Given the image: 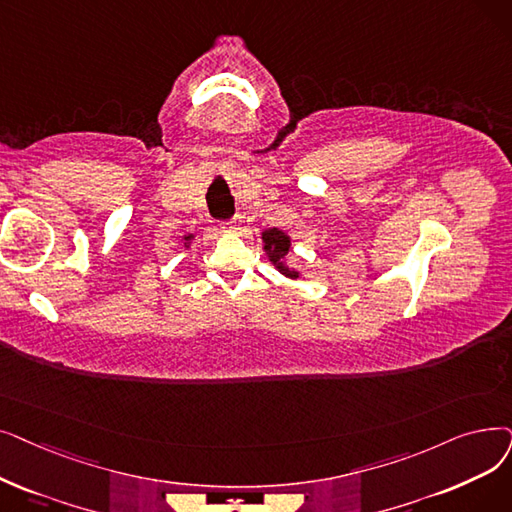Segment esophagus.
I'll return each mask as SVG.
<instances>
[{"label":"esophagus","mask_w":512,"mask_h":512,"mask_svg":"<svg viewBox=\"0 0 512 512\" xmlns=\"http://www.w3.org/2000/svg\"><path fill=\"white\" fill-rule=\"evenodd\" d=\"M238 217H232V219H228V221H224V224H221V230L224 232H236L238 230Z\"/></svg>","instance_id":"34e87169"}]
</instances>
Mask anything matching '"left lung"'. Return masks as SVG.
Instances as JSON below:
<instances>
[{"label": "left lung", "mask_w": 512, "mask_h": 512, "mask_svg": "<svg viewBox=\"0 0 512 512\" xmlns=\"http://www.w3.org/2000/svg\"><path fill=\"white\" fill-rule=\"evenodd\" d=\"M261 240H263V251L268 253L270 261L276 265V270L280 274H284L286 278H299V272H295L293 268L286 265V257H288V249H291V238H288L286 232L278 230V228H270L261 232Z\"/></svg>", "instance_id": "8db88e82"}]
</instances>
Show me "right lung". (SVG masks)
I'll list each match as a JSON object with an SVG mask.
<instances>
[{
  "mask_svg": "<svg viewBox=\"0 0 512 512\" xmlns=\"http://www.w3.org/2000/svg\"><path fill=\"white\" fill-rule=\"evenodd\" d=\"M190 240H194V234H186V236H184V247H186V249L190 247Z\"/></svg>",
  "mask_w": 512,
  "mask_h": 512,
  "instance_id": "right-lung-1",
  "label": "right lung"
}]
</instances>
